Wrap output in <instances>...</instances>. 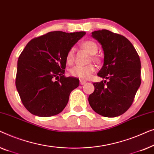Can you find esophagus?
<instances>
[{"instance_id":"obj_1","label":"esophagus","mask_w":154,"mask_h":154,"mask_svg":"<svg viewBox=\"0 0 154 154\" xmlns=\"http://www.w3.org/2000/svg\"><path fill=\"white\" fill-rule=\"evenodd\" d=\"M86 83V81H84V80L80 79V84H81V85H84V84H85Z\"/></svg>"}]
</instances>
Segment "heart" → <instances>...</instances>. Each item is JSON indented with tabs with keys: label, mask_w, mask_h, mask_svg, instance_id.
Masks as SVG:
<instances>
[{
	"label": "heart",
	"mask_w": 154,
	"mask_h": 154,
	"mask_svg": "<svg viewBox=\"0 0 154 154\" xmlns=\"http://www.w3.org/2000/svg\"><path fill=\"white\" fill-rule=\"evenodd\" d=\"M82 47L85 50L89 53L91 55H95L98 52V47L97 44L92 40H86L82 43ZM93 60L96 62H98L99 59L96 56L93 57ZM66 63L69 65H71L74 61V49L71 48L68 50L66 57ZM96 68L94 65L90 64L85 66H76L70 69V75L73 77H78L79 79H88L95 72Z\"/></svg>",
	"instance_id": "obj_1"
}]
</instances>
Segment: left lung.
Wrapping results in <instances>:
<instances>
[{"instance_id":"1","label":"left lung","mask_w":154,"mask_h":154,"mask_svg":"<svg viewBox=\"0 0 154 154\" xmlns=\"http://www.w3.org/2000/svg\"><path fill=\"white\" fill-rule=\"evenodd\" d=\"M100 43L104 63L98 75L107 79L95 82L88 103L96 113L116 117L131 107L141 84V62L132 43L124 36L108 30L92 32Z\"/></svg>"}]
</instances>
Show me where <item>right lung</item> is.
Instances as JSON below:
<instances>
[{
    "label": "right lung",
    "instance_id": "add662e5",
    "mask_svg": "<svg viewBox=\"0 0 154 154\" xmlns=\"http://www.w3.org/2000/svg\"><path fill=\"white\" fill-rule=\"evenodd\" d=\"M85 34L49 32L32 39L21 53L15 84L23 105L32 114L49 117L66 107L71 91L79 84L77 78L65 77L66 54Z\"/></svg>",
    "mask_w": 154,
    "mask_h": 154
}]
</instances>
